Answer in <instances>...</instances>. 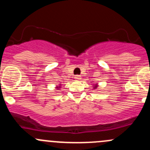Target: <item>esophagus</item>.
I'll use <instances>...</instances> for the list:
<instances>
[{"mask_svg":"<svg viewBox=\"0 0 150 150\" xmlns=\"http://www.w3.org/2000/svg\"><path fill=\"white\" fill-rule=\"evenodd\" d=\"M75 80H77V81H79V80L81 79V75H75Z\"/></svg>","mask_w":150,"mask_h":150,"instance_id":"34e87169","label":"esophagus"}]
</instances>
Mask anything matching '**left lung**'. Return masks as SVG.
<instances>
[{"label": "left lung", "instance_id": "obj_1", "mask_svg": "<svg viewBox=\"0 0 150 150\" xmlns=\"http://www.w3.org/2000/svg\"><path fill=\"white\" fill-rule=\"evenodd\" d=\"M96 86H95V88H96Z\"/></svg>", "mask_w": 150, "mask_h": 150}]
</instances>
